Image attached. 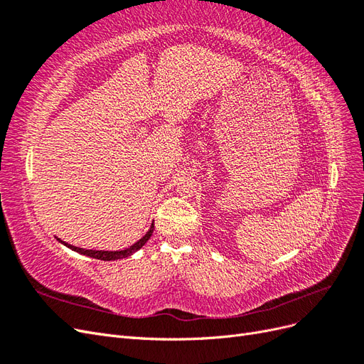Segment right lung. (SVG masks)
Instances as JSON below:
<instances>
[{
    "label": "right lung",
    "mask_w": 364,
    "mask_h": 364,
    "mask_svg": "<svg viewBox=\"0 0 364 364\" xmlns=\"http://www.w3.org/2000/svg\"><path fill=\"white\" fill-rule=\"evenodd\" d=\"M153 229H155V225L151 223L150 229L147 230V234L142 237L141 240H138L135 245H132L130 247L124 249V250H92V249H82V247H75L73 245H68L65 243V241H62L60 238H58L59 243H62L63 246L70 247L71 250L77 252V253H82V255H86V257H91V258H95V259H102V261H115V259H121V258H127L130 255H134L135 252H138L142 246H144L149 238L151 237L153 234Z\"/></svg>",
    "instance_id": "add662e5"
}]
</instances>
